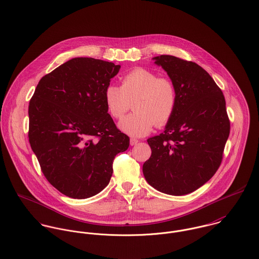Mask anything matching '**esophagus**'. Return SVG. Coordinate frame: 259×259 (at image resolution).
Masks as SVG:
<instances>
[{
	"instance_id": "obj_1",
	"label": "esophagus",
	"mask_w": 259,
	"mask_h": 259,
	"mask_svg": "<svg viewBox=\"0 0 259 259\" xmlns=\"http://www.w3.org/2000/svg\"><path fill=\"white\" fill-rule=\"evenodd\" d=\"M130 144H131V146H136V145H138V144H139V141H138V140H136V139H131Z\"/></svg>"
}]
</instances>
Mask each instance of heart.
Here are the masks:
<instances>
[{
    "mask_svg": "<svg viewBox=\"0 0 259 259\" xmlns=\"http://www.w3.org/2000/svg\"><path fill=\"white\" fill-rule=\"evenodd\" d=\"M111 117L121 118L134 102L135 112L123 117L119 128L132 137H145L152 127L165 126L174 117L179 103L175 81L146 68H136L124 74L120 87L109 84L104 93Z\"/></svg>",
    "mask_w": 259,
    "mask_h": 259,
    "instance_id": "b5f03b06",
    "label": "heart"
}]
</instances>
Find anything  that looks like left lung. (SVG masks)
I'll use <instances>...</instances> for the list:
<instances>
[{
  "label": "left lung",
  "instance_id": "left-lung-1",
  "mask_svg": "<svg viewBox=\"0 0 259 259\" xmlns=\"http://www.w3.org/2000/svg\"><path fill=\"white\" fill-rule=\"evenodd\" d=\"M153 59L175 81L179 103L164 132L148 139L151 155L143 172L155 189L184 195L208 182L221 166L230 121L222 90L205 70L169 55Z\"/></svg>",
  "mask_w": 259,
  "mask_h": 259
}]
</instances>
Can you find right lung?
Listing matches in <instances>:
<instances>
[{"mask_svg": "<svg viewBox=\"0 0 259 259\" xmlns=\"http://www.w3.org/2000/svg\"><path fill=\"white\" fill-rule=\"evenodd\" d=\"M119 65L74 58L44 75L29 105V142L47 181L72 198L109 185L112 162L130 147L113 122L105 89Z\"/></svg>", "mask_w": 259, "mask_h": 259, "instance_id": "obj_1", "label": "right lung"}]
</instances>
